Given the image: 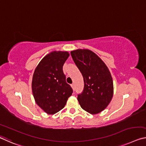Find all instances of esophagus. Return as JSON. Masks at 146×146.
I'll use <instances>...</instances> for the list:
<instances>
[{
    "mask_svg": "<svg viewBox=\"0 0 146 146\" xmlns=\"http://www.w3.org/2000/svg\"><path fill=\"white\" fill-rule=\"evenodd\" d=\"M71 87L73 88V89L75 88V84H71Z\"/></svg>",
    "mask_w": 146,
    "mask_h": 146,
    "instance_id": "esophagus-1",
    "label": "esophagus"
}]
</instances>
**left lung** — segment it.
I'll list each match as a JSON object with an SVG mask.
<instances>
[{
  "instance_id": "left-lung-1",
  "label": "left lung",
  "mask_w": 146,
  "mask_h": 146,
  "mask_svg": "<svg viewBox=\"0 0 146 146\" xmlns=\"http://www.w3.org/2000/svg\"><path fill=\"white\" fill-rule=\"evenodd\" d=\"M71 54L84 78V90L78 96V103L90 114H99L109 105L114 94L109 69L96 53L89 49L72 50Z\"/></svg>"
}]
</instances>
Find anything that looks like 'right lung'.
<instances>
[{
  "label": "right lung",
  "instance_id": "right-lung-1",
  "mask_svg": "<svg viewBox=\"0 0 146 146\" xmlns=\"http://www.w3.org/2000/svg\"><path fill=\"white\" fill-rule=\"evenodd\" d=\"M69 56L68 51L54 50L44 56L34 70L32 90L36 103L48 114L63 108L73 93L66 81L63 66Z\"/></svg>",
  "mask_w": 146,
  "mask_h": 146
}]
</instances>
